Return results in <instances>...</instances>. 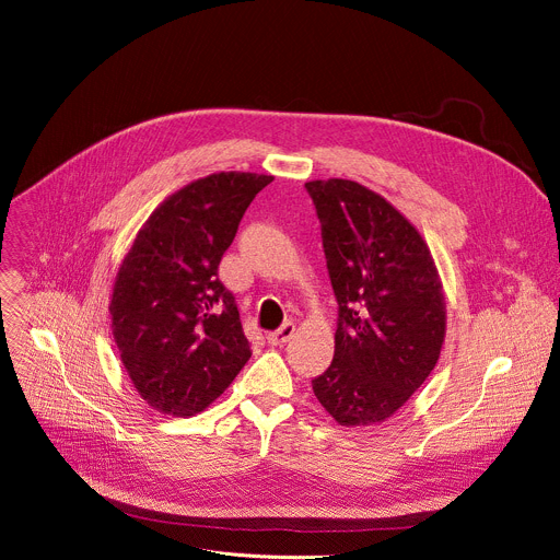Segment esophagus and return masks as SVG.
<instances>
[{"mask_svg":"<svg viewBox=\"0 0 560 560\" xmlns=\"http://www.w3.org/2000/svg\"><path fill=\"white\" fill-rule=\"evenodd\" d=\"M294 330H296V326H294L292 322H285L279 330H275V332L268 335V343H272V346H283V343H288V341L292 339Z\"/></svg>","mask_w":560,"mask_h":560,"instance_id":"obj_1","label":"esophagus"}]
</instances>
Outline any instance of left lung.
<instances>
[{
    "mask_svg": "<svg viewBox=\"0 0 560 560\" xmlns=\"http://www.w3.org/2000/svg\"><path fill=\"white\" fill-rule=\"evenodd\" d=\"M339 303L335 359L312 378L337 423L389 419L434 370L445 339L441 279L419 230L348 179L307 182Z\"/></svg>",
    "mask_w": 560,
    "mask_h": 560,
    "instance_id": "8db88e82",
    "label": "left lung"
}]
</instances>
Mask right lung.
Here are the masks:
<instances>
[{"mask_svg": "<svg viewBox=\"0 0 560 560\" xmlns=\"http://www.w3.org/2000/svg\"><path fill=\"white\" fill-rule=\"evenodd\" d=\"M275 177L214 173L159 206L113 288V337L143 401L192 417L232 383L253 350L219 261L244 212Z\"/></svg>", "mask_w": 560, "mask_h": 560, "instance_id": "1", "label": "right lung"}]
</instances>
